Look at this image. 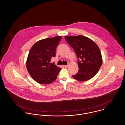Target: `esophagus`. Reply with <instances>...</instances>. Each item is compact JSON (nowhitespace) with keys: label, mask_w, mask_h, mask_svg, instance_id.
<instances>
[{"label":"esophagus","mask_w":125,"mask_h":125,"mask_svg":"<svg viewBox=\"0 0 125 125\" xmlns=\"http://www.w3.org/2000/svg\"><path fill=\"white\" fill-rule=\"evenodd\" d=\"M64 66L65 67H66V68H67V67H68V65H64Z\"/></svg>","instance_id":"1"}]
</instances>
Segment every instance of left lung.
<instances>
[{
  "mask_svg": "<svg viewBox=\"0 0 125 125\" xmlns=\"http://www.w3.org/2000/svg\"><path fill=\"white\" fill-rule=\"evenodd\" d=\"M65 41L77 55L79 71L73 77L80 82L88 81L95 76L102 64L101 52L95 42L83 36H68Z\"/></svg>",
  "mask_w": 125,
  "mask_h": 125,
  "instance_id": "left-lung-1",
  "label": "left lung"
}]
</instances>
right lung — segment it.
Masks as SVG:
<instances>
[{
  "mask_svg": "<svg viewBox=\"0 0 125 125\" xmlns=\"http://www.w3.org/2000/svg\"><path fill=\"white\" fill-rule=\"evenodd\" d=\"M61 38L59 36L39 40L30 50L26 66L30 75L36 82L48 84L57 79L61 68L50 62L56 56V49Z\"/></svg>",
  "mask_w": 125,
  "mask_h": 125,
  "instance_id": "add662e5",
  "label": "right lung"
}]
</instances>
